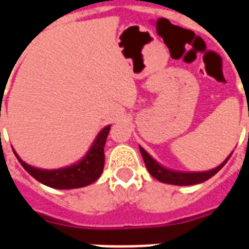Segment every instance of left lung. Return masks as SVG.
<instances>
[{
  "mask_svg": "<svg viewBox=\"0 0 249 249\" xmlns=\"http://www.w3.org/2000/svg\"><path fill=\"white\" fill-rule=\"evenodd\" d=\"M140 151L142 154V158H143L148 173L151 174L152 177L156 178L158 181L163 182V183H169V185L177 186L196 185V183H201V182L207 181L211 177H213L226 164L229 158L231 156L229 155L228 159L225 160L222 164H220L217 168H214V169L205 170V172H179V170L168 169V168L163 166L161 164H159L152 156H150V154L144 151L141 146Z\"/></svg>",
  "mask_w": 249,
  "mask_h": 249,
  "instance_id": "8db88e82",
  "label": "left lung"
}]
</instances>
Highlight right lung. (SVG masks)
Instances as JSON below:
<instances>
[{"instance_id": "1", "label": "right lung", "mask_w": 249, "mask_h": 249, "mask_svg": "<svg viewBox=\"0 0 249 249\" xmlns=\"http://www.w3.org/2000/svg\"><path fill=\"white\" fill-rule=\"evenodd\" d=\"M111 125H107L98 133L91 147L83 159L72 165L59 168V169H41L35 166L28 165L24 163L19 156H15L19 160V163L23 165L33 178L44 185L58 190H70L84 187L90 183H93L101 177L105 166V144L107 136H108Z\"/></svg>"}]
</instances>
